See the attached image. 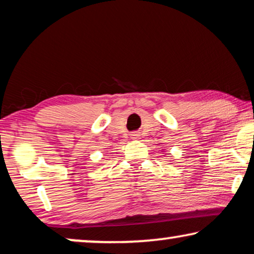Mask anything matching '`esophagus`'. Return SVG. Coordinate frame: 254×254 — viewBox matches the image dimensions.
Listing matches in <instances>:
<instances>
[{"label": "esophagus", "mask_w": 254, "mask_h": 254, "mask_svg": "<svg viewBox=\"0 0 254 254\" xmlns=\"http://www.w3.org/2000/svg\"><path fill=\"white\" fill-rule=\"evenodd\" d=\"M137 136H138L137 134H131V137H133V138H137Z\"/></svg>", "instance_id": "obj_1"}]
</instances>
